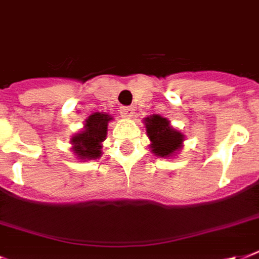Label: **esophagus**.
<instances>
[{
    "label": "esophagus",
    "instance_id": "34e87169",
    "mask_svg": "<svg viewBox=\"0 0 259 259\" xmlns=\"http://www.w3.org/2000/svg\"><path fill=\"white\" fill-rule=\"evenodd\" d=\"M119 111H121L122 117L132 118L134 114V107H130V106H123V107H121V110H119Z\"/></svg>",
    "mask_w": 259,
    "mask_h": 259
}]
</instances>
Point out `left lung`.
Masks as SVG:
<instances>
[{
    "label": "left lung",
    "instance_id": "1",
    "mask_svg": "<svg viewBox=\"0 0 259 259\" xmlns=\"http://www.w3.org/2000/svg\"><path fill=\"white\" fill-rule=\"evenodd\" d=\"M146 134L150 140V152L157 157H173L183 148L184 134L170 125L168 118L153 114L144 118Z\"/></svg>",
    "mask_w": 259,
    "mask_h": 259
}]
</instances>
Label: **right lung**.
I'll use <instances>...</instances> for the list:
<instances>
[{"mask_svg":"<svg viewBox=\"0 0 259 259\" xmlns=\"http://www.w3.org/2000/svg\"><path fill=\"white\" fill-rule=\"evenodd\" d=\"M110 121H113L110 114L97 111L84 121L83 129L71 137V149L78 160L89 161L101 157L102 146L107 136V125Z\"/></svg>","mask_w":259,"mask_h":259,"instance_id":"1","label":"right lung"}]
</instances>
